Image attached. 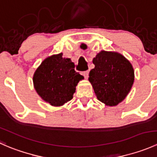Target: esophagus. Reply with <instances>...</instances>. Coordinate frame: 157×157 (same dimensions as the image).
<instances>
[{"label":"esophagus","instance_id":"obj_1","mask_svg":"<svg viewBox=\"0 0 157 157\" xmlns=\"http://www.w3.org/2000/svg\"><path fill=\"white\" fill-rule=\"evenodd\" d=\"M83 75L84 76L85 79H87V78H88V77H89V71H84V72L83 73Z\"/></svg>","mask_w":157,"mask_h":157}]
</instances>
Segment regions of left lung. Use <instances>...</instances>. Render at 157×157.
<instances>
[{
	"label": "left lung",
	"mask_w": 157,
	"mask_h": 157,
	"mask_svg": "<svg viewBox=\"0 0 157 157\" xmlns=\"http://www.w3.org/2000/svg\"><path fill=\"white\" fill-rule=\"evenodd\" d=\"M95 67L90 71L91 83L97 99L109 106L122 102L131 90L134 71L128 60L115 52L101 51L93 59Z\"/></svg>",
	"instance_id": "obj_1"
}]
</instances>
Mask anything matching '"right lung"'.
I'll use <instances>...</instances> for the list:
<instances>
[{
  "instance_id": "1",
  "label": "right lung",
  "mask_w": 157,
  "mask_h": 157,
  "mask_svg": "<svg viewBox=\"0 0 157 157\" xmlns=\"http://www.w3.org/2000/svg\"><path fill=\"white\" fill-rule=\"evenodd\" d=\"M63 54L45 58L33 75V84L39 96L53 106H61L73 98L76 86L84 77L74 71V62Z\"/></svg>"
}]
</instances>
